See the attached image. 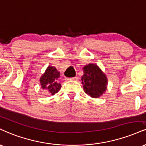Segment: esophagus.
<instances>
[{
	"label": "esophagus",
	"mask_w": 146,
	"mask_h": 146,
	"mask_svg": "<svg viewBox=\"0 0 146 146\" xmlns=\"http://www.w3.org/2000/svg\"><path fill=\"white\" fill-rule=\"evenodd\" d=\"M78 80V78L77 77H75V78H69L67 79V80H71V81H75Z\"/></svg>",
	"instance_id": "1"
}]
</instances>
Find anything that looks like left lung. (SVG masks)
<instances>
[{"label": "left lung", "instance_id": "1", "mask_svg": "<svg viewBox=\"0 0 146 146\" xmlns=\"http://www.w3.org/2000/svg\"><path fill=\"white\" fill-rule=\"evenodd\" d=\"M82 84L84 90L92 98H99L107 90L108 81L106 75L96 64H90L83 67Z\"/></svg>", "mask_w": 146, "mask_h": 146}]
</instances>
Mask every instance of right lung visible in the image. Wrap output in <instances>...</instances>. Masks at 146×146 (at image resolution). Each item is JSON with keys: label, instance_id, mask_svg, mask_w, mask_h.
Returning a JSON list of instances; mask_svg holds the SVG:
<instances>
[{"label": "right lung", "instance_id": "1", "mask_svg": "<svg viewBox=\"0 0 146 146\" xmlns=\"http://www.w3.org/2000/svg\"><path fill=\"white\" fill-rule=\"evenodd\" d=\"M60 72L56 67L48 66L45 73L40 78V84L41 88L51 93L52 95L55 94L60 90L61 84L58 82Z\"/></svg>", "mask_w": 146, "mask_h": 146}]
</instances>
